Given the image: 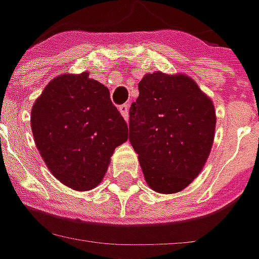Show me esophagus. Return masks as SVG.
<instances>
[{"mask_svg": "<svg viewBox=\"0 0 259 259\" xmlns=\"http://www.w3.org/2000/svg\"><path fill=\"white\" fill-rule=\"evenodd\" d=\"M119 110H120L121 116L127 120L129 119V104H121L120 107H119Z\"/></svg>", "mask_w": 259, "mask_h": 259, "instance_id": "esophagus-1", "label": "esophagus"}]
</instances>
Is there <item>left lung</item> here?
Returning <instances> with one entry per match:
<instances>
[{"label": "left lung", "mask_w": 259, "mask_h": 259, "mask_svg": "<svg viewBox=\"0 0 259 259\" xmlns=\"http://www.w3.org/2000/svg\"><path fill=\"white\" fill-rule=\"evenodd\" d=\"M129 140L147 185L160 193L182 191L209 156L215 109L191 77L146 74L129 110Z\"/></svg>", "instance_id": "obj_1"}]
</instances>
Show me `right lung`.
<instances>
[{
	"instance_id": "add662e5",
	"label": "right lung",
	"mask_w": 259,
	"mask_h": 259,
	"mask_svg": "<svg viewBox=\"0 0 259 259\" xmlns=\"http://www.w3.org/2000/svg\"><path fill=\"white\" fill-rule=\"evenodd\" d=\"M31 129L51 174L76 191L102 182L114 149L129 136L109 89L89 73L51 80L32 106Z\"/></svg>"
}]
</instances>
